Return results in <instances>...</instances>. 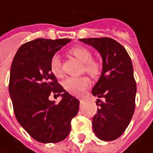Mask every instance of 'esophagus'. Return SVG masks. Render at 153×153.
Returning a JSON list of instances; mask_svg holds the SVG:
<instances>
[{
  "mask_svg": "<svg viewBox=\"0 0 153 153\" xmlns=\"http://www.w3.org/2000/svg\"><path fill=\"white\" fill-rule=\"evenodd\" d=\"M83 104H84V100H80V106H82Z\"/></svg>",
  "mask_w": 153,
  "mask_h": 153,
  "instance_id": "34e87169",
  "label": "esophagus"
}]
</instances>
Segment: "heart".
<instances>
[{"label": "heart", "mask_w": 153, "mask_h": 153, "mask_svg": "<svg viewBox=\"0 0 153 153\" xmlns=\"http://www.w3.org/2000/svg\"><path fill=\"white\" fill-rule=\"evenodd\" d=\"M70 53L76 57L79 61L83 63L82 71H85L92 77H97L101 71V65L100 62L92 59V53L88 48L82 46L73 47L70 49ZM50 70L56 76H61V62L59 57L53 55L51 58ZM64 88L70 94L79 96L82 95L86 89L90 86V80L87 76L82 77H68L63 82Z\"/></svg>", "instance_id": "heart-1"}]
</instances>
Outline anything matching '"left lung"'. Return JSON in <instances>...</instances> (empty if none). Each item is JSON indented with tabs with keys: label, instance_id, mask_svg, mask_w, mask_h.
Instances as JSON below:
<instances>
[{
	"label": "left lung",
	"instance_id": "left-lung-1",
	"mask_svg": "<svg viewBox=\"0 0 153 153\" xmlns=\"http://www.w3.org/2000/svg\"><path fill=\"white\" fill-rule=\"evenodd\" d=\"M79 40L94 48L102 58V73L92 94L104 98L105 101H96L100 107L93 117V130L102 140H114L125 131L135 108L136 83L131 59L126 49L113 39Z\"/></svg>",
	"mask_w": 153,
	"mask_h": 153
}]
</instances>
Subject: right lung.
Returning <instances> with one entry per match:
<instances>
[{
    "label": "right lung",
    "mask_w": 153,
    "mask_h": 153,
    "mask_svg": "<svg viewBox=\"0 0 153 153\" xmlns=\"http://www.w3.org/2000/svg\"><path fill=\"white\" fill-rule=\"evenodd\" d=\"M71 39L39 38L23 44L12 63L9 94L14 114L34 140L57 143L71 132V122L79 110V100L58 83L50 70L51 58ZM51 93L62 97L56 104Z\"/></svg>",
    "instance_id": "right-lung-1"
}]
</instances>
